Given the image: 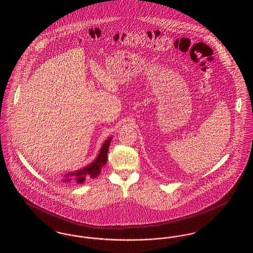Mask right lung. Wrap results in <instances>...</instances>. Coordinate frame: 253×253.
<instances>
[{"instance_id": "add662e5", "label": "right lung", "mask_w": 253, "mask_h": 253, "mask_svg": "<svg viewBox=\"0 0 253 253\" xmlns=\"http://www.w3.org/2000/svg\"><path fill=\"white\" fill-rule=\"evenodd\" d=\"M111 142V138H109L108 140L105 141V143L102 146L100 152H99V155L97 156L96 158V160L91 164L89 165L88 167L83 169L79 171H75V172H70V173H67L66 176H65V182H68V181H71V177L75 176V179L78 182V183H84L86 177H90V178H95L96 177L99 172H100V169L101 167L106 164L107 162V155H108V149L109 145Z\"/></svg>"}]
</instances>
